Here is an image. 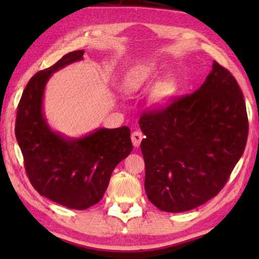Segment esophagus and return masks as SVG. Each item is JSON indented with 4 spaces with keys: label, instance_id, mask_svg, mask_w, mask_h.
<instances>
[{
    "label": "esophagus",
    "instance_id": "34e87169",
    "mask_svg": "<svg viewBox=\"0 0 259 259\" xmlns=\"http://www.w3.org/2000/svg\"><path fill=\"white\" fill-rule=\"evenodd\" d=\"M143 138H144V135L140 133V131H135V133L131 134V140H133V144L135 147H138L140 145Z\"/></svg>",
    "mask_w": 259,
    "mask_h": 259
}]
</instances>
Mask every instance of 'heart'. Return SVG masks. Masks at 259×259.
I'll return each instance as SVG.
<instances>
[{"mask_svg": "<svg viewBox=\"0 0 259 259\" xmlns=\"http://www.w3.org/2000/svg\"><path fill=\"white\" fill-rule=\"evenodd\" d=\"M155 76V68L151 65H140L134 67L124 76V87L129 93H137L143 88L151 84ZM174 85L171 82H161L154 91V102L159 105H164L174 95Z\"/></svg>", "mask_w": 259, "mask_h": 259, "instance_id": "obj_1", "label": "heart"}]
</instances>
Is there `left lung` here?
<instances>
[{
    "label": "left lung",
    "mask_w": 259,
    "mask_h": 259,
    "mask_svg": "<svg viewBox=\"0 0 259 259\" xmlns=\"http://www.w3.org/2000/svg\"><path fill=\"white\" fill-rule=\"evenodd\" d=\"M139 125L145 191L162 211L184 212L224 187L248 138L245 103L234 76L213 61L203 84Z\"/></svg>",
    "instance_id": "obj_1"
}]
</instances>
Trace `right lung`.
<instances>
[{"label": "right lung", "instance_id": "add662e5", "mask_svg": "<svg viewBox=\"0 0 259 259\" xmlns=\"http://www.w3.org/2000/svg\"><path fill=\"white\" fill-rule=\"evenodd\" d=\"M69 52L37 72L18 105L16 138L30 183L41 195L69 209L84 210L103 199L113 170L133 151L128 126L98 128L83 137H67L48 123L43 111L46 85L55 72L82 60Z\"/></svg>", "mask_w": 259, "mask_h": 259}]
</instances>
